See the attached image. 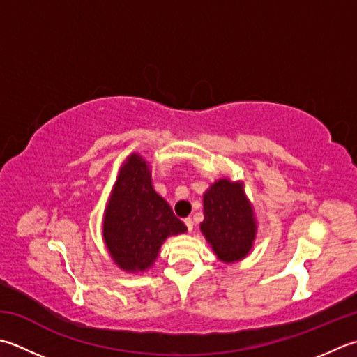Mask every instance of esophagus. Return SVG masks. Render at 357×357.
Returning a JSON list of instances; mask_svg holds the SVG:
<instances>
[{
	"mask_svg": "<svg viewBox=\"0 0 357 357\" xmlns=\"http://www.w3.org/2000/svg\"><path fill=\"white\" fill-rule=\"evenodd\" d=\"M184 222H185V226L188 229V232H192V230H193V221H192V218H185Z\"/></svg>",
	"mask_w": 357,
	"mask_h": 357,
	"instance_id": "1",
	"label": "esophagus"
}]
</instances>
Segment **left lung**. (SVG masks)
<instances>
[{
	"label": "left lung",
	"instance_id": "obj_1",
	"mask_svg": "<svg viewBox=\"0 0 357 357\" xmlns=\"http://www.w3.org/2000/svg\"><path fill=\"white\" fill-rule=\"evenodd\" d=\"M202 207L199 229L216 258L227 264L246 258L254 248L257 218L243 181L216 179L204 192Z\"/></svg>",
	"mask_w": 357,
	"mask_h": 357
}]
</instances>
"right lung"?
Returning <instances> with one entry per match:
<instances>
[{
  "instance_id": "right-lung-1",
  "label": "right lung",
  "mask_w": 357,
  "mask_h": 357,
  "mask_svg": "<svg viewBox=\"0 0 357 357\" xmlns=\"http://www.w3.org/2000/svg\"><path fill=\"white\" fill-rule=\"evenodd\" d=\"M187 227L155 190L150 164L131 153L119 169L105 206L102 236L111 260L130 274L149 271L169 236Z\"/></svg>"
}]
</instances>
